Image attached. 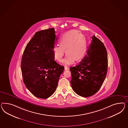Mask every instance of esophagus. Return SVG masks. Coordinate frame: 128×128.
<instances>
[{"instance_id":"esophagus-1","label":"esophagus","mask_w":128,"mask_h":128,"mask_svg":"<svg viewBox=\"0 0 128 128\" xmlns=\"http://www.w3.org/2000/svg\"><path fill=\"white\" fill-rule=\"evenodd\" d=\"M64 68H65V70H68V67L67 66H64Z\"/></svg>"}]
</instances>
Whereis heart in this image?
Segmentation results:
<instances>
[{"mask_svg": "<svg viewBox=\"0 0 128 128\" xmlns=\"http://www.w3.org/2000/svg\"><path fill=\"white\" fill-rule=\"evenodd\" d=\"M60 45L52 49L54 57L58 62L62 60L66 51V55L62 60L64 64H72L76 60L83 58L86 52V42L84 36L77 30H71L62 35L60 39Z\"/></svg>", "mask_w": 128, "mask_h": 128, "instance_id": "heart-1", "label": "heart"}]
</instances>
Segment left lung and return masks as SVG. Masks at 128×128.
Returning a JSON list of instances; mask_svg holds the SVG:
<instances>
[{"label": "left lung", "mask_w": 128, "mask_h": 128, "mask_svg": "<svg viewBox=\"0 0 128 128\" xmlns=\"http://www.w3.org/2000/svg\"><path fill=\"white\" fill-rule=\"evenodd\" d=\"M108 64L106 48L99 39L93 35L86 55L78 65L70 68L73 90L84 97L96 93L106 78Z\"/></svg>", "instance_id": "8db88e82"}]
</instances>
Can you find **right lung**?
<instances>
[{
    "mask_svg": "<svg viewBox=\"0 0 128 128\" xmlns=\"http://www.w3.org/2000/svg\"><path fill=\"white\" fill-rule=\"evenodd\" d=\"M54 28L36 32L24 49L21 69L24 83L34 96L46 99L56 90L64 67L54 60Z\"/></svg>",
    "mask_w": 128,
    "mask_h": 128,
    "instance_id": "1",
    "label": "right lung"
}]
</instances>
